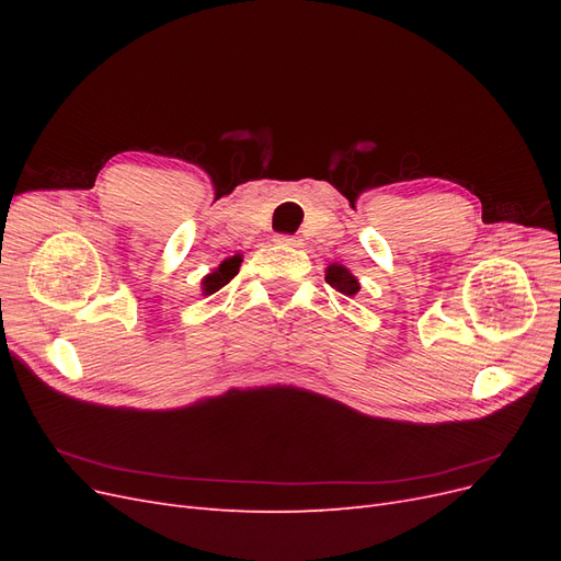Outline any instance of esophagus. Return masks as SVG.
Here are the masks:
<instances>
[{
	"label": "esophagus",
	"instance_id": "34e87169",
	"mask_svg": "<svg viewBox=\"0 0 561 561\" xmlns=\"http://www.w3.org/2000/svg\"><path fill=\"white\" fill-rule=\"evenodd\" d=\"M276 243L283 245V248H299L301 241L297 239V236H287V233H278L276 236Z\"/></svg>",
	"mask_w": 561,
	"mask_h": 561
}]
</instances>
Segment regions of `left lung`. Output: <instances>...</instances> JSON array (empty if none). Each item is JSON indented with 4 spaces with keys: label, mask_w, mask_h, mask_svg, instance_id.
I'll list each match as a JSON object with an SVG mask.
<instances>
[{
    "label": "left lung",
    "mask_w": 561,
    "mask_h": 561,
    "mask_svg": "<svg viewBox=\"0 0 561 561\" xmlns=\"http://www.w3.org/2000/svg\"><path fill=\"white\" fill-rule=\"evenodd\" d=\"M325 280L334 287V290H339V293L346 295V297H355V295L360 293V280L355 278L351 271L344 264H339V262L328 264Z\"/></svg>",
    "instance_id": "8db88e82"
}]
</instances>
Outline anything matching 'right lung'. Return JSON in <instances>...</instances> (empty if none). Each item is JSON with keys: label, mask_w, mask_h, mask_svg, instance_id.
Listing matches in <instances>:
<instances>
[{"label": "right lung", "mask_w": 561, "mask_h": 561, "mask_svg": "<svg viewBox=\"0 0 561 561\" xmlns=\"http://www.w3.org/2000/svg\"><path fill=\"white\" fill-rule=\"evenodd\" d=\"M241 262H243V254H233V257H227L222 264L215 266L208 276H203L201 280V295L208 297V295H215L219 287H225L236 274H239L241 268Z\"/></svg>", "instance_id": "add662e5"}]
</instances>
